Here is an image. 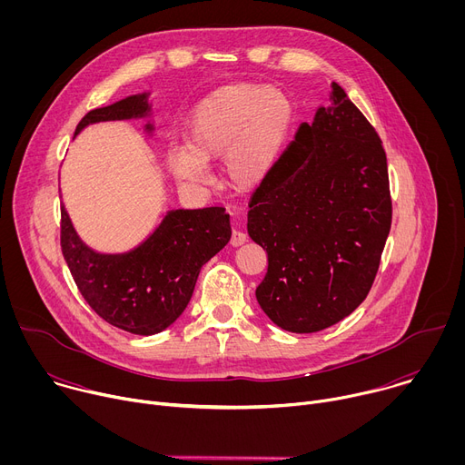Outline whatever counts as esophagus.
I'll use <instances>...</instances> for the list:
<instances>
[{"label":"esophagus","mask_w":465,"mask_h":465,"mask_svg":"<svg viewBox=\"0 0 465 465\" xmlns=\"http://www.w3.org/2000/svg\"><path fill=\"white\" fill-rule=\"evenodd\" d=\"M246 242V233L241 232V230H233L232 232V239H230V244L232 246H241Z\"/></svg>","instance_id":"obj_1"}]
</instances>
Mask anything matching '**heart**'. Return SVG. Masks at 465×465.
Masks as SVG:
<instances>
[{
	"label": "heart",
	"mask_w": 465,
	"mask_h": 465,
	"mask_svg": "<svg viewBox=\"0 0 465 465\" xmlns=\"http://www.w3.org/2000/svg\"><path fill=\"white\" fill-rule=\"evenodd\" d=\"M292 124V104L276 88L226 84L198 103L185 126L187 151H173V174L191 185L212 182L208 162L223 157L230 185L252 189L272 171Z\"/></svg>",
	"instance_id": "1"
}]
</instances>
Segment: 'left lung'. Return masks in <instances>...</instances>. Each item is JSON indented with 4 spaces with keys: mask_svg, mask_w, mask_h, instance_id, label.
I'll list each match as a JSON object with an SVG mask.
<instances>
[{
    "mask_svg": "<svg viewBox=\"0 0 465 465\" xmlns=\"http://www.w3.org/2000/svg\"><path fill=\"white\" fill-rule=\"evenodd\" d=\"M248 208V235L269 253L255 298L276 325L316 333L364 302L391 226L388 165L375 128L337 83Z\"/></svg>",
    "mask_w": 465,
    "mask_h": 465,
    "instance_id": "8db88e82",
    "label": "left lung"
}]
</instances>
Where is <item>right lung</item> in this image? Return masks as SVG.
Wrapping results in <instances>:
<instances>
[{"instance_id": "1", "label": "right lung", "mask_w": 465, "mask_h": 465, "mask_svg": "<svg viewBox=\"0 0 465 465\" xmlns=\"http://www.w3.org/2000/svg\"><path fill=\"white\" fill-rule=\"evenodd\" d=\"M147 94L88 112L75 134L99 121L142 117ZM151 128V124L147 126ZM232 237L223 206L174 210L136 250L104 255L90 250L60 208V248L86 303L108 323L134 335H156L187 307L198 274Z\"/></svg>"}]
</instances>
